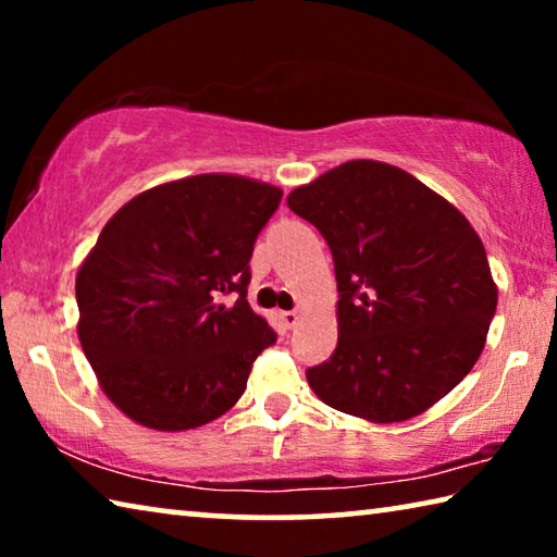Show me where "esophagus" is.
I'll return each instance as SVG.
<instances>
[{
  "instance_id": "esophagus-1",
  "label": "esophagus",
  "mask_w": 557,
  "mask_h": 557,
  "mask_svg": "<svg viewBox=\"0 0 557 557\" xmlns=\"http://www.w3.org/2000/svg\"><path fill=\"white\" fill-rule=\"evenodd\" d=\"M277 317L282 319V324H285L287 329H292V326H297L301 312H299V309H292V312H280Z\"/></svg>"
}]
</instances>
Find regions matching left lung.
I'll return each mask as SVG.
<instances>
[{
  "label": "left lung",
  "instance_id": "obj_1",
  "mask_svg": "<svg viewBox=\"0 0 557 557\" xmlns=\"http://www.w3.org/2000/svg\"><path fill=\"white\" fill-rule=\"evenodd\" d=\"M332 248L338 342L307 369L329 408L369 422L430 410L474 369L498 287L484 243L420 178L354 159L289 191Z\"/></svg>",
  "mask_w": 557,
  "mask_h": 557
}]
</instances>
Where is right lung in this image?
I'll use <instances>...</instances> for the list:
<instances>
[{
    "label": "right lung",
    "instance_id": "1",
    "mask_svg": "<svg viewBox=\"0 0 557 557\" xmlns=\"http://www.w3.org/2000/svg\"><path fill=\"white\" fill-rule=\"evenodd\" d=\"M282 188L199 174L147 188L75 275L78 338L102 393L137 425L184 432L228 412L275 342L248 305L250 256ZM238 290L233 308L221 294Z\"/></svg>",
    "mask_w": 557,
    "mask_h": 557
}]
</instances>
